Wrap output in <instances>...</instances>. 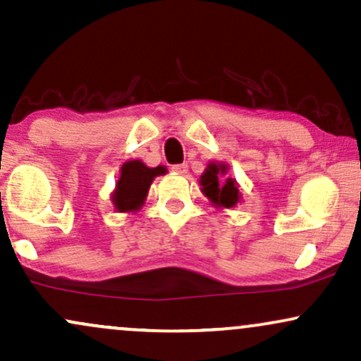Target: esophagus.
I'll return each instance as SVG.
<instances>
[{
	"mask_svg": "<svg viewBox=\"0 0 361 361\" xmlns=\"http://www.w3.org/2000/svg\"><path fill=\"white\" fill-rule=\"evenodd\" d=\"M171 169L176 175H186L188 173V166L186 164H175V166H171Z\"/></svg>",
	"mask_w": 361,
	"mask_h": 361,
	"instance_id": "34e87169",
	"label": "esophagus"
}]
</instances>
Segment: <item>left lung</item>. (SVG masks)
<instances>
[{
    "label": "left lung",
    "mask_w": 361,
    "mask_h": 361,
    "mask_svg": "<svg viewBox=\"0 0 361 361\" xmlns=\"http://www.w3.org/2000/svg\"><path fill=\"white\" fill-rule=\"evenodd\" d=\"M229 164L222 161H210L200 175L202 193L209 198L215 209H233L241 202V192L234 178H226Z\"/></svg>",
    "instance_id": "8db88e82"
}]
</instances>
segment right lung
<instances>
[{
  "instance_id": "add662e5",
  "label": "right lung",
  "mask_w": 361,
  "mask_h": 361,
  "mask_svg": "<svg viewBox=\"0 0 361 361\" xmlns=\"http://www.w3.org/2000/svg\"><path fill=\"white\" fill-rule=\"evenodd\" d=\"M166 166L149 168L140 159L126 161L120 168V176L111 192V204L117 212H137L146 204V198L156 176L166 175Z\"/></svg>"
}]
</instances>
